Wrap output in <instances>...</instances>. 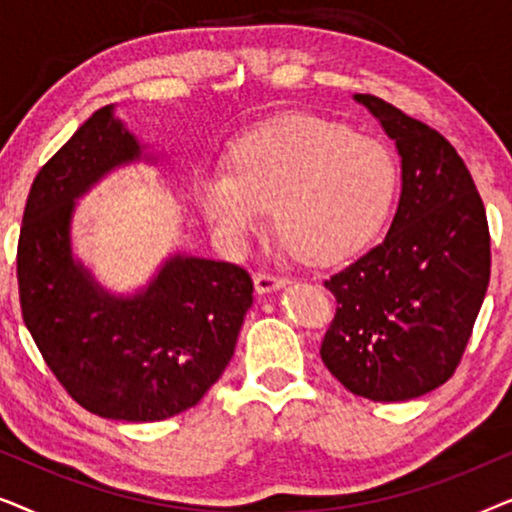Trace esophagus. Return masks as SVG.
<instances>
[{"instance_id":"1","label":"esophagus","mask_w":512,"mask_h":512,"mask_svg":"<svg viewBox=\"0 0 512 512\" xmlns=\"http://www.w3.org/2000/svg\"><path fill=\"white\" fill-rule=\"evenodd\" d=\"M286 277H279V275H265V272H258L254 277V286H256V293H272V291H279L282 286H286Z\"/></svg>"}]
</instances>
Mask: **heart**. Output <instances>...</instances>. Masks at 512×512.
I'll return each mask as SVG.
<instances>
[{"instance_id":"b5f03b06","label":"heart","mask_w":512,"mask_h":512,"mask_svg":"<svg viewBox=\"0 0 512 512\" xmlns=\"http://www.w3.org/2000/svg\"><path fill=\"white\" fill-rule=\"evenodd\" d=\"M398 191L394 153L373 137L310 114L263 125L233 144L226 165L200 167L191 195L228 247L263 230L272 207L293 254L333 265L361 254L387 223Z\"/></svg>"}]
</instances>
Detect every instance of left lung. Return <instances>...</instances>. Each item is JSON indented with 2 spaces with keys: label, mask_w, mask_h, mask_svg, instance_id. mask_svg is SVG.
Instances as JSON below:
<instances>
[{
  "label": "left lung",
  "mask_w": 512,
  "mask_h": 512,
  "mask_svg": "<svg viewBox=\"0 0 512 512\" xmlns=\"http://www.w3.org/2000/svg\"><path fill=\"white\" fill-rule=\"evenodd\" d=\"M401 156V198L384 240L326 282L338 310L321 361L356 396H424L461 361L489 284L487 214L447 139L375 95H354Z\"/></svg>",
  "instance_id": "obj_1"
}]
</instances>
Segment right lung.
I'll return each instance as SVG.
<instances>
[{
    "mask_svg": "<svg viewBox=\"0 0 512 512\" xmlns=\"http://www.w3.org/2000/svg\"><path fill=\"white\" fill-rule=\"evenodd\" d=\"M116 104L97 109L41 167L18 240L27 331L76 403L123 422H160L193 408L233 359L254 303L247 270L174 251L149 282L116 293L76 256V205L111 172L158 158Z\"/></svg>",
    "mask_w": 512,
    "mask_h": 512,
    "instance_id": "obj_1",
    "label": "right lung"
}]
</instances>
